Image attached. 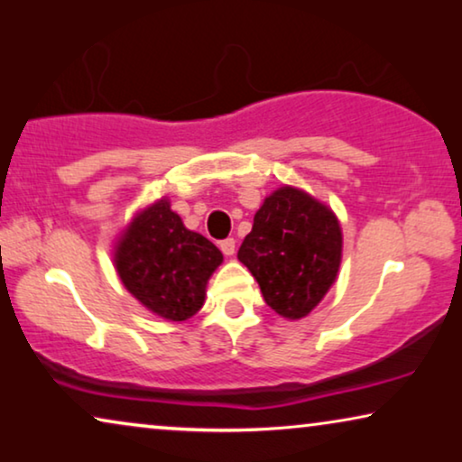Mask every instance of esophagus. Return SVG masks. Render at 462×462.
<instances>
[{"instance_id": "obj_1", "label": "esophagus", "mask_w": 462, "mask_h": 462, "mask_svg": "<svg viewBox=\"0 0 462 462\" xmlns=\"http://www.w3.org/2000/svg\"><path fill=\"white\" fill-rule=\"evenodd\" d=\"M220 250H223L225 256L236 254V239H223V242H220Z\"/></svg>"}]
</instances>
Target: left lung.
I'll use <instances>...</instances> for the list:
<instances>
[{
	"mask_svg": "<svg viewBox=\"0 0 462 462\" xmlns=\"http://www.w3.org/2000/svg\"><path fill=\"white\" fill-rule=\"evenodd\" d=\"M237 258L277 315L302 319L337 282L343 229L330 206L299 187L283 185L256 210Z\"/></svg>",
	"mask_w": 462,
	"mask_h": 462,
	"instance_id": "left-lung-1",
	"label": "left lung"
}]
</instances>
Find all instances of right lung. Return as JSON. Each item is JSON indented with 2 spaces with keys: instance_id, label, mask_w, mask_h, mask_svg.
Returning <instances> with one entry per match:
<instances>
[{
  "instance_id": "right-lung-1",
  "label": "right lung",
  "mask_w": 462,
  "mask_h": 462,
  "mask_svg": "<svg viewBox=\"0 0 462 462\" xmlns=\"http://www.w3.org/2000/svg\"><path fill=\"white\" fill-rule=\"evenodd\" d=\"M220 263L223 252L201 233L189 231L168 198L136 210L113 245L124 288L168 321H185L199 311Z\"/></svg>"
}]
</instances>
